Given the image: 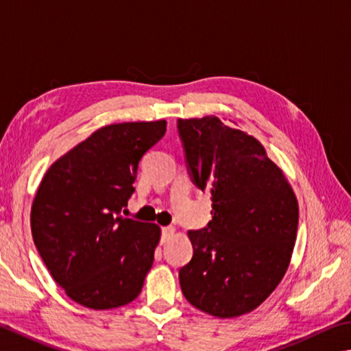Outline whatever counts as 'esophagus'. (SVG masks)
<instances>
[{"mask_svg": "<svg viewBox=\"0 0 351 351\" xmlns=\"http://www.w3.org/2000/svg\"><path fill=\"white\" fill-rule=\"evenodd\" d=\"M173 233H175V228L171 227V226L162 227V230H161V239H162V242L169 241L171 237H173Z\"/></svg>", "mask_w": 351, "mask_h": 351, "instance_id": "esophagus-1", "label": "esophagus"}]
</instances>
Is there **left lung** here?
<instances>
[{
	"label": "left lung",
	"instance_id": "left-lung-1",
	"mask_svg": "<svg viewBox=\"0 0 351 351\" xmlns=\"http://www.w3.org/2000/svg\"><path fill=\"white\" fill-rule=\"evenodd\" d=\"M190 180L207 190L213 218L190 230L180 284L193 307L218 317L256 308L276 289L295 247L299 208L258 139L219 118L178 119Z\"/></svg>",
	"mask_w": 351,
	"mask_h": 351
}]
</instances>
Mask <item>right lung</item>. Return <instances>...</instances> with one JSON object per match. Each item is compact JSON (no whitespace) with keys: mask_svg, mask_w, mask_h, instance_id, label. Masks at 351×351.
I'll use <instances>...</instances> for the list:
<instances>
[{"mask_svg":"<svg viewBox=\"0 0 351 351\" xmlns=\"http://www.w3.org/2000/svg\"><path fill=\"white\" fill-rule=\"evenodd\" d=\"M165 121L106 125L55 161L32 204V237L50 275L84 307L109 310L141 293L161 230L121 215L138 165Z\"/></svg>","mask_w":351,"mask_h":351,"instance_id":"right-lung-1","label":"right lung"}]
</instances>
